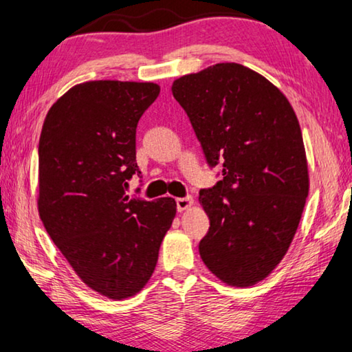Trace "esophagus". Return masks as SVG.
Masks as SVG:
<instances>
[{
  "mask_svg": "<svg viewBox=\"0 0 352 352\" xmlns=\"http://www.w3.org/2000/svg\"><path fill=\"white\" fill-rule=\"evenodd\" d=\"M193 205V198L192 197H182V198H176V206L177 211H186Z\"/></svg>",
  "mask_w": 352,
  "mask_h": 352,
  "instance_id": "34e87169",
  "label": "esophagus"
}]
</instances>
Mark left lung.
Instances as JSON below:
<instances>
[{
    "label": "left lung",
    "instance_id": "8db88e82",
    "mask_svg": "<svg viewBox=\"0 0 352 352\" xmlns=\"http://www.w3.org/2000/svg\"><path fill=\"white\" fill-rule=\"evenodd\" d=\"M208 165L222 179L201 188L210 217L200 256L223 283L252 286L292 243L309 190L297 116L281 90L238 63H217L173 82Z\"/></svg>",
    "mask_w": 352,
    "mask_h": 352
}]
</instances>
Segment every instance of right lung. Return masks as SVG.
<instances>
[{"label": "right lung", "instance_id": "right-lung-1", "mask_svg": "<svg viewBox=\"0 0 352 352\" xmlns=\"http://www.w3.org/2000/svg\"><path fill=\"white\" fill-rule=\"evenodd\" d=\"M159 94L152 82L74 85L49 109L41 131V221L78 276L114 300L146 286L176 216L170 197L125 195L141 173L136 126Z\"/></svg>", "mask_w": 352, "mask_h": 352}]
</instances>
